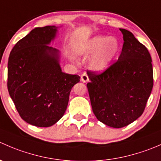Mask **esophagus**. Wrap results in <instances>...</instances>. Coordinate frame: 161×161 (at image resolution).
Segmentation results:
<instances>
[{
    "label": "esophagus",
    "mask_w": 161,
    "mask_h": 161,
    "mask_svg": "<svg viewBox=\"0 0 161 161\" xmlns=\"http://www.w3.org/2000/svg\"><path fill=\"white\" fill-rule=\"evenodd\" d=\"M81 80H82V82H89L88 75H87L86 72H84L83 74H82V75H81Z\"/></svg>",
    "instance_id": "34e87169"
}]
</instances>
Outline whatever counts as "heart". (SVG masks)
<instances>
[{
  "label": "heart",
  "instance_id": "b5f03b06",
  "mask_svg": "<svg viewBox=\"0 0 161 161\" xmlns=\"http://www.w3.org/2000/svg\"><path fill=\"white\" fill-rule=\"evenodd\" d=\"M79 52L84 54H92L89 64L91 69L102 71L108 69L121 50V43L115 37L97 36L82 43Z\"/></svg>",
  "mask_w": 161,
  "mask_h": 161
}]
</instances>
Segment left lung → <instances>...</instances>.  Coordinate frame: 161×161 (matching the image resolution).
<instances>
[{
	"label": "left lung",
	"instance_id": "8db88e82",
	"mask_svg": "<svg viewBox=\"0 0 161 161\" xmlns=\"http://www.w3.org/2000/svg\"><path fill=\"white\" fill-rule=\"evenodd\" d=\"M120 30L124 43L118 61L100 74L87 71L94 114L102 123L116 129L131 124L142 114L153 86L148 50L131 32Z\"/></svg>",
	"mask_w": 161,
	"mask_h": 161
}]
</instances>
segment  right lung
I'll list each match as a JSON object with an SVG mask.
<instances>
[{"label":"right lung","mask_w":161,"mask_h":161,"mask_svg":"<svg viewBox=\"0 0 161 161\" xmlns=\"http://www.w3.org/2000/svg\"><path fill=\"white\" fill-rule=\"evenodd\" d=\"M57 31L54 25L34 29L9 55V95L21 118L37 127H50L62 118L71 88L80 81L61 71L59 51L48 46Z\"/></svg>","instance_id":"right-lung-1"}]
</instances>
